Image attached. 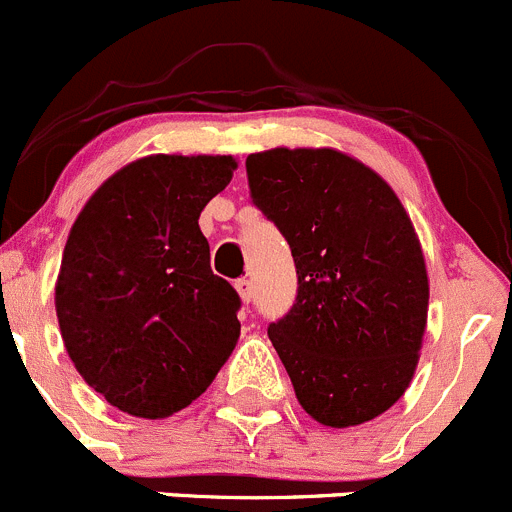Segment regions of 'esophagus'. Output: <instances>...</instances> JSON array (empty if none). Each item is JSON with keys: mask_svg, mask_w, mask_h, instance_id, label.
<instances>
[{"mask_svg": "<svg viewBox=\"0 0 512 512\" xmlns=\"http://www.w3.org/2000/svg\"><path fill=\"white\" fill-rule=\"evenodd\" d=\"M234 286H236V291H239L241 301L249 303V301H251V296H254V288H251V281H249V278H239V281H236Z\"/></svg>", "mask_w": 512, "mask_h": 512, "instance_id": "1", "label": "esophagus"}]
</instances>
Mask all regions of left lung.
<instances>
[{
    "label": "left lung",
    "instance_id": "obj_1",
    "mask_svg": "<svg viewBox=\"0 0 512 512\" xmlns=\"http://www.w3.org/2000/svg\"><path fill=\"white\" fill-rule=\"evenodd\" d=\"M246 174L296 263V303L268 338L298 403L331 428L373 421L406 393L426 333L411 216L376 171L336 149L261 151Z\"/></svg>",
    "mask_w": 512,
    "mask_h": 512
}]
</instances>
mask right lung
Segmentation results:
<instances>
[{
  "instance_id": "1",
  "label": "right lung",
  "mask_w": 512,
  "mask_h": 512,
  "mask_svg": "<svg viewBox=\"0 0 512 512\" xmlns=\"http://www.w3.org/2000/svg\"><path fill=\"white\" fill-rule=\"evenodd\" d=\"M234 156L154 154L94 191L69 231L54 303L69 358L114 408L169 418L239 341V293L211 271L199 229Z\"/></svg>"
}]
</instances>
